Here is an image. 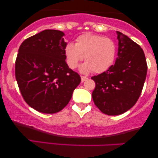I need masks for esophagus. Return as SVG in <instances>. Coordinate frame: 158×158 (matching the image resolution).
<instances>
[{
    "instance_id": "34e87169",
    "label": "esophagus",
    "mask_w": 158,
    "mask_h": 158,
    "mask_svg": "<svg viewBox=\"0 0 158 158\" xmlns=\"http://www.w3.org/2000/svg\"><path fill=\"white\" fill-rule=\"evenodd\" d=\"M87 79H88V78H87V77H83V76H81V81H85V80H87Z\"/></svg>"
}]
</instances>
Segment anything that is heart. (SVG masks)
<instances>
[{"instance_id": "1", "label": "heart", "mask_w": 158, "mask_h": 158, "mask_svg": "<svg viewBox=\"0 0 158 158\" xmlns=\"http://www.w3.org/2000/svg\"><path fill=\"white\" fill-rule=\"evenodd\" d=\"M64 52L66 63L70 69L77 68L84 59L86 62L79 68L81 73L94 71L101 73L113 64L117 53V45L110 38L88 32L79 35L76 40L75 45L68 43Z\"/></svg>"}]
</instances>
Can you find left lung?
Segmentation results:
<instances>
[{"label": "left lung", "instance_id": "obj_1", "mask_svg": "<svg viewBox=\"0 0 158 158\" xmlns=\"http://www.w3.org/2000/svg\"><path fill=\"white\" fill-rule=\"evenodd\" d=\"M118 53L116 62L106 71L92 77L95 81L92 97L102 113L119 115L138 100L147 73V63L140 46L117 31Z\"/></svg>", "mask_w": 158, "mask_h": 158}]
</instances>
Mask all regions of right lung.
I'll return each mask as SVG.
<instances>
[{"label": "right lung", "instance_id": "right-lung-1", "mask_svg": "<svg viewBox=\"0 0 158 158\" xmlns=\"http://www.w3.org/2000/svg\"><path fill=\"white\" fill-rule=\"evenodd\" d=\"M64 35L56 30L32 35L23 41L16 58L15 78L21 95L41 113L62 110L81 81L80 76L65 61Z\"/></svg>", "mask_w": 158, "mask_h": 158}]
</instances>
